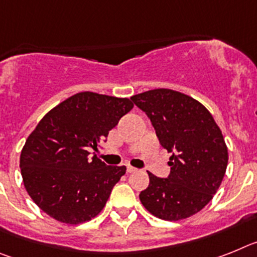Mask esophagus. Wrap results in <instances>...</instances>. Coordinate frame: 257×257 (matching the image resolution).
<instances>
[{
	"instance_id": "esophagus-1",
	"label": "esophagus",
	"mask_w": 257,
	"mask_h": 257,
	"mask_svg": "<svg viewBox=\"0 0 257 257\" xmlns=\"http://www.w3.org/2000/svg\"><path fill=\"white\" fill-rule=\"evenodd\" d=\"M126 172H128V173H135V172H137V168H135V167H132V166H128L126 167Z\"/></svg>"
}]
</instances>
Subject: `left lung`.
<instances>
[{"mask_svg":"<svg viewBox=\"0 0 257 257\" xmlns=\"http://www.w3.org/2000/svg\"><path fill=\"white\" fill-rule=\"evenodd\" d=\"M149 117L169 158L171 175L156 177L140 199L155 217L178 221L195 215L211 202L227 167L221 129L200 102L172 89H154L131 97Z\"/></svg>","mask_w":257,"mask_h":257,"instance_id":"1","label":"left lung"}]
</instances>
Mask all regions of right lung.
<instances>
[{
  "label": "right lung",
  "mask_w": 257,
  "mask_h": 257,
  "mask_svg": "<svg viewBox=\"0 0 257 257\" xmlns=\"http://www.w3.org/2000/svg\"><path fill=\"white\" fill-rule=\"evenodd\" d=\"M132 108L128 98L81 91L40 120L22 149L21 172L27 193L46 215L77 225L103 209L126 167L106 166L89 151Z\"/></svg>",
  "instance_id": "1"
}]
</instances>
